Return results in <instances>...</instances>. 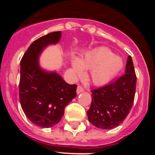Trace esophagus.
Segmentation results:
<instances>
[{
	"label": "esophagus",
	"instance_id": "1",
	"mask_svg": "<svg viewBox=\"0 0 155 155\" xmlns=\"http://www.w3.org/2000/svg\"><path fill=\"white\" fill-rule=\"evenodd\" d=\"M83 91H84V87H81V86H78V87H77V93L78 94H80V93L83 92Z\"/></svg>",
	"mask_w": 155,
	"mask_h": 155
}]
</instances>
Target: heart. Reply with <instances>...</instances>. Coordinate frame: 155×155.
I'll use <instances>...</instances> for the list:
<instances>
[{"mask_svg": "<svg viewBox=\"0 0 155 155\" xmlns=\"http://www.w3.org/2000/svg\"><path fill=\"white\" fill-rule=\"evenodd\" d=\"M72 69L77 75L84 74V69L91 70L90 78L96 85L107 84L123 67V62L118 57L105 47H100L88 52L82 58L74 59Z\"/></svg>", "mask_w": 155, "mask_h": 155, "instance_id": "b5f03b06", "label": "heart"}]
</instances>
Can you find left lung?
<instances>
[{
  "instance_id": "obj_1",
  "label": "left lung",
  "mask_w": 155,
  "mask_h": 155,
  "mask_svg": "<svg viewBox=\"0 0 155 155\" xmlns=\"http://www.w3.org/2000/svg\"><path fill=\"white\" fill-rule=\"evenodd\" d=\"M125 74L110 84L91 90V104L87 114L92 125L104 130L118 127L127 118L134 101L137 76L129 56Z\"/></svg>"
}]
</instances>
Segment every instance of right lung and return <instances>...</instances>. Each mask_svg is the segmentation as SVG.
<instances>
[{
    "label": "right lung",
    "mask_w": 155,
    "mask_h": 155,
    "mask_svg": "<svg viewBox=\"0 0 155 155\" xmlns=\"http://www.w3.org/2000/svg\"><path fill=\"white\" fill-rule=\"evenodd\" d=\"M61 31H53L34 41L21 60L19 98L25 114L35 125L49 128L61 121L64 109L76 97V84L39 67V57L50 44H56Z\"/></svg>",
    "instance_id": "add662e5"
}]
</instances>
